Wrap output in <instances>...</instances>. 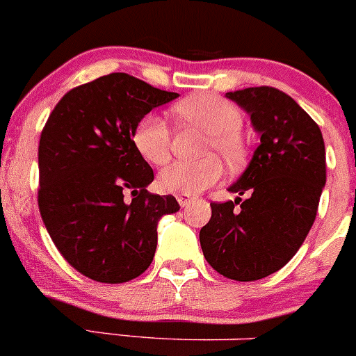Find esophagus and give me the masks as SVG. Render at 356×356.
Instances as JSON below:
<instances>
[{
    "label": "esophagus",
    "mask_w": 356,
    "mask_h": 356,
    "mask_svg": "<svg viewBox=\"0 0 356 356\" xmlns=\"http://www.w3.org/2000/svg\"><path fill=\"white\" fill-rule=\"evenodd\" d=\"M175 198H177L179 204H181V207H188V204L191 203V201L196 200L195 196H193V195H186V193H179V195L175 196Z\"/></svg>",
    "instance_id": "1"
}]
</instances>
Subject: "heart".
<instances>
[{
  "mask_svg": "<svg viewBox=\"0 0 356 356\" xmlns=\"http://www.w3.org/2000/svg\"><path fill=\"white\" fill-rule=\"evenodd\" d=\"M181 120L208 134L203 153L217 152L229 165L245 160L248 145L241 134L243 113L227 99L211 92H198L174 106ZM132 145L145 161L163 165L170 160L172 136L163 118L146 115L132 131ZM222 163L218 156L208 155L198 161H174L158 174L156 186L167 193L196 195L220 179Z\"/></svg>",
  "mask_w": 356,
  "mask_h": 356,
  "instance_id": "b5f03b06",
  "label": "heart"
}]
</instances>
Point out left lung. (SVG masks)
Segmentation results:
<instances>
[{
	"label": "left lung",
	"instance_id": "left-lung-1",
	"mask_svg": "<svg viewBox=\"0 0 356 356\" xmlns=\"http://www.w3.org/2000/svg\"><path fill=\"white\" fill-rule=\"evenodd\" d=\"M225 96L250 113L260 145L229 188L238 198L210 203L200 243L213 270L250 282L284 267L303 245L325 186V146L314 118L286 92L260 86Z\"/></svg>",
	"mask_w": 356,
	"mask_h": 356
}]
</instances>
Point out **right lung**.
Segmentation results:
<instances>
[{
    "instance_id": "right-lung-1",
    "label": "right lung",
    "mask_w": 356,
    "mask_h": 356,
    "mask_svg": "<svg viewBox=\"0 0 356 356\" xmlns=\"http://www.w3.org/2000/svg\"><path fill=\"white\" fill-rule=\"evenodd\" d=\"M177 96L117 72L70 89L49 113L39 139V211L62 257L92 281L139 277L155 257L158 220L181 208L146 189L153 168L132 145L136 124Z\"/></svg>"
}]
</instances>
